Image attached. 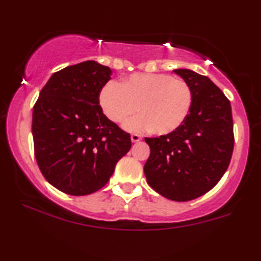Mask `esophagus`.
I'll return each instance as SVG.
<instances>
[{
  "mask_svg": "<svg viewBox=\"0 0 261 261\" xmlns=\"http://www.w3.org/2000/svg\"><path fill=\"white\" fill-rule=\"evenodd\" d=\"M140 140H141V137L139 135H137V134L131 135V141H132V143H138V141H140Z\"/></svg>",
  "mask_w": 261,
  "mask_h": 261,
  "instance_id": "esophagus-1",
  "label": "esophagus"
}]
</instances>
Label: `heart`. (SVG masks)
<instances>
[{
  "instance_id": "b5f03b06",
  "label": "heart",
  "mask_w": 261,
  "mask_h": 261,
  "mask_svg": "<svg viewBox=\"0 0 261 261\" xmlns=\"http://www.w3.org/2000/svg\"><path fill=\"white\" fill-rule=\"evenodd\" d=\"M99 102L108 120L117 124L126 122L139 108L141 115L126 123V130L153 129L158 135H168L187 120L192 91L188 83L170 74L138 73L127 77L123 84H106Z\"/></svg>"
}]
</instances>
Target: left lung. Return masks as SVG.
I'll return each instance as SVG.
<instances>
[{"label":"left lung","mask_w":261,"mask_h":261,"mask_svg":"<svg viewBox=\"0 0 261 261\" xmlns=\"http://www.w3.org/2000/svg\"><path fill=\"white\" fill-rule=\"evenodd\" d=\"M174 72L191 88V109L176 131L159 138H145L151 154L144 173L149 187L161 196L189 201L213 189L230 163L231 106L208 77L189 69Z\"/></svg>","instance_id":"8db88e82"}]
</instances>
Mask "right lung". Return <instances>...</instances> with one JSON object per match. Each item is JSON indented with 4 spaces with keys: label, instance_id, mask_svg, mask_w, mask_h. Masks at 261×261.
I'll return each mask as SVG.
<instances>
[{
    "label": "right lung",
    "instance_id": "right-lung-1",
    "mask_svg": "<svg viewBox=\"0 0 261 261\" xmlns=\"http://www.w3.org/2000/svg\"><path fill=\"white\" fill-rule=\"evenodd\" d=\"M112 70L85 61L51 74L32 116L34 154L48 183L71 196L105 187L131 148L130 135L99 106Z\"/></svg>",
    "mask_w": 261,
    "mask_h": 261
}]
</instances>
